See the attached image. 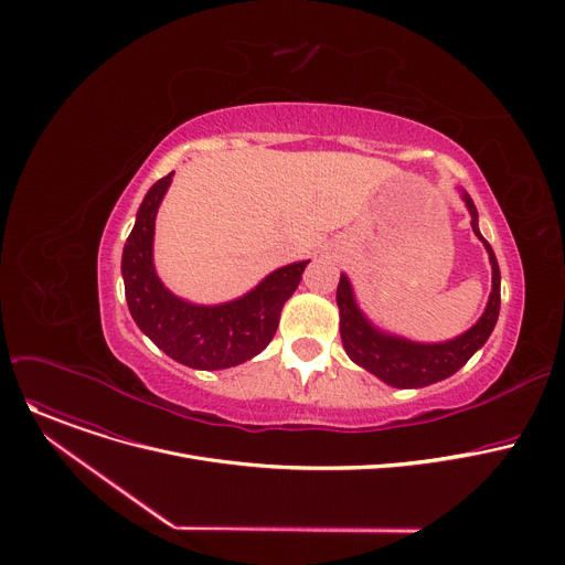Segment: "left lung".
I'll return each mask as SVG.
<instances>
[{
    "label": "left lung",
    "mask_w": 565,
    "mask_h": 565,
    "mask_svg": "<svg viewBox=\"0 0 565 565\" xmlns=\"http://www.w3.org/2000/svg\"><path fill=\"white\" fill-rule=\"evenodd\" d=\"M462 201L471 214V230L482 241V246H486L492 264V292H490L486 312H482L476 324L462 335L449 342L420 344V342L382 333L358 308L349 277L347 275L340 277L338 306H340V335H342L344 351L355 364H360L362 369H366L369 373H373L375 377H380L391 386L420 388L454 375L460 366L467 364V360L482 344L488 342V338L497 327L499 310H501L499 262L494 257L492 246L478 230V212L467 192H462Z\"/></svg>",
    "instance_id": "1"
}]
</instances>
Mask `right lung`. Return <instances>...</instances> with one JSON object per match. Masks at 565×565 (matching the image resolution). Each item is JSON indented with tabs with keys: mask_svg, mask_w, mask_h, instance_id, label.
Here are the masks:
<instances>
[{
	"mask_svg": "<svg viewBox=\"0 0 565 565\" xmlns=\"http://www.w3.org/2000/svg\"><path fill=\"white\" fill-rule=\"evenodd\" d=\"M174 174L145 194L122 250V279L138 329L172 360L201 369H230L259 355L277 333L279 315L301 281L308 262L270 273L257 288L218 306H199L172 295L153 268V221Z\"/></svg>",
	"mask_w": 565,
	"mask_h": 565,
	"instance_id": "obj_1",
	"label": "right lung"
}]
</instances>
